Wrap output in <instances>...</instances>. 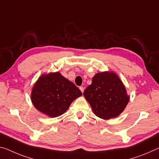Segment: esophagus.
<instances>
[{
    "instance_id": "34e87169",
    "label": "esophagus",
    "mask_w": 159,
    "mask_h": 159,
    "mask_svg": "<svg viewBox=\"0 0 159 159\" xmlns=\"http://www.w3.org/2000/svg\"><path fill=\"white\" fill-rule=\"evenodd\" d=\"M79 89H80V91H81L82 93H84V88L83 87V86H80L79 87Z\"/></svg>"
}]
</instances>
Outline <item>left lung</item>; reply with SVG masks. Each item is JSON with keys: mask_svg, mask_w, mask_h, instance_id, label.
I'll return each instance as SVG.
<instances>
[{"mask_svg": "<svg viewBox=\"0 0 159 159\" xmlns=\"http://www.w3.org/2000/svg\"><path fill=\"white\" fill-rule=\"evenodd\" d=\"M94 114L103 120L116 117L124 111L129 96L122 80L114 72L98 73L84 93Z\"/></svg>", "mask_w": 159, "mask_h": 159, "instance_id": "obj_1", "label": "left lung"}]
</instances>
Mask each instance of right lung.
I'll use <instances>...</instances> for the list:
<instances>
[{
	"instance_id": "1",
	"label": "right lung",
	"mask_w": 159,
	"mask_h": 159,
	"mask_svg": "<svg viewBox=\"0 0 159 159\" xmlns=\"http://www.w3.org/2000/svg\"><path fill=\"white\" fill-rule=\"evenodd\" d=\"M82 95L75 85L59 72L42 74L32 88L31 100L37 110L50 117L66 111L75 98Z\"/></svg>"
}]
</instances>
